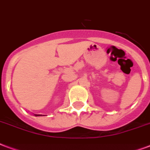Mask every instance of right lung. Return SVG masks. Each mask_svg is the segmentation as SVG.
<instances>
[{
	"label": "right lung",
	"instance_id": "right-lung-1",
	"mask_svg": "<svg viewBox=\"0 0 150 150\" xmlns=\"http://www.w3.org/2000/svg\"><path fill=\"white\" fill-rule=\"evenodd\" d=\"M35 116H39V115H35Z\"/></svg>",
	"mask_w": 150,
	"mask_h": 150
}]
</instances>
